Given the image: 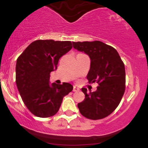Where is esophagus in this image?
Returning a JSON list of instances; mask_svg holds the SVG:
<instances>
[{"mask_svg":"<svg viewBox=\"0 0 148 148\" xmlns=\"http://www.w3.org/2000/svg\"><path fill=\"white\" fill-rule=\"evenodd\" d=\"M73 91H74V92L79 91V88H78L76 86H74V88H73Z\"/></svg>","mask_w":148,"mask_h":148,"instance_id":"esophagus-1","label":"esophagus"}]
</instances>
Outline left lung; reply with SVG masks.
Masks as SVG:
<instances>
[{"label": "left lung", "instance_id": "obj_1", "mask_svg": "<svg viewBox=\"0 0 148 148\" xmlns=\"http://www.w3.org/2000/svg\"><path fill=\"white\" fill-rule=\"evenodd\" d=\"M72 44L74 49L89 56L90 68L87 79L89 83L99 84L95 92H87L86 88L81 89L86 97L78 103L80 113L91 120L106 118L118 107L125 92V64L118 51L102 42Z\"/></svg>", "mask_w": 148, "mask_h": 148}]
</instances>
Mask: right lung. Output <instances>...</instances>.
<instances>
[{
	"mask_svg": "<svg viewBox=\"0 0 148 148\" xmlns=\"http://www.w3.org/2000/svg\"><path fill=\"white\" fill-rule=\"evenodd\" d=\"M72 48L70 41L39 40L32 42L17 58L16 86L23 103L35 116L49 118L56 114L64 97L73 90L69 83L49 84L50 73Z\"/></svg>",
	"mask_w": 148,
	"mask_h": 148,
	"instance_id": "add662e5",
	"label": "right lung"
}]
</instances>
